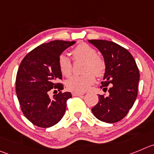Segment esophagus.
I'll use <instances>...</instances> for the list:
<instances>
[{
    "mask_svg": "<svg viewBox=\"0 0 154 154\" xmlns=\"http://www.w3.org/2000/svg\"><path fill=\"white\" fill-rule=\"evenodd\" d=\"M72 96H82V95H84L85 93H81V92H72Z\"/></svg>",
    "mask_w": 154,
    "mask_h": 154,
    "instance_id": "34e87169",
    "label": "esophagus"
}]
</instances>
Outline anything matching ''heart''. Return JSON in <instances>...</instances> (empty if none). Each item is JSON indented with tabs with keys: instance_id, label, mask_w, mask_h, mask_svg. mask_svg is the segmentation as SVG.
I'll return each mask as SVG.
<instances>
[{
	"instance_id": "heart-1",
	"label": "heart",
	"mask_w": 154,
	"mask_h": 154,
	"mask_svg": "<svg viewBox=\"0 0 154 154\" xmlns=\"http://www.w3.org/2000/svg\"><path fill=\"white\" fill-rule=\"evenodd\" d=\"M97 51L87 44H80L72 51L73 60L85 61L83 72L81 75L73 76L66 82L69 91L83 92L87 91L95 82V75L98 78L104 75L106 65L103 59L97 56ZM58 67L61 74L69 78L72 74V64L68 57L62 54L58 58Z\"/></svg>"
}]
</instances>
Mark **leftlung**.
I'll return each mask as SVG.
<instances>
[{
	"mask_svg": "<svg viewBox=\"0 0 154 154\" xmlns=\"http://www.w3.org/2000/svg\"><path fill=\"white\" fill-rule=\"evenodd\" d=\"M97 48L104 59L103 91L109 95L99 94L98 103L91 109L94 116L102 122L114 123L124 118L132 107L137 96L140 74L135 60L123 47L106 40H88Z\"/></svg>",
	"mask_w": 154,
	"mask_h": 154,
	"instance_id": "obj_1",
	"label": "left lung"
}]
</instances>
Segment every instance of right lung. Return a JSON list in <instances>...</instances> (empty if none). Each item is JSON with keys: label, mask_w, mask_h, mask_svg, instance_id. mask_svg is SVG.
Segmentation results:
<instances>
[{"label": "right lung", "mask_w": 154, "mask_h": 154, "mask_svg": "<svg viewBox=\"0 0 154 154\" xmlns=\"http://www.w3.org/2000/svg\"><path fill=\"white\" fill-rule=\"evenodd\" d=\"M75 42L53 41L42 44L23 58L16 79V92L25 116L36 126L49 128L63 116L66 101L72 97L58 82L62 74L58 67L60 54ZM52 90L60 92L49 97Z\"/></svg>", "instance_id": "1"}]
</instances>
